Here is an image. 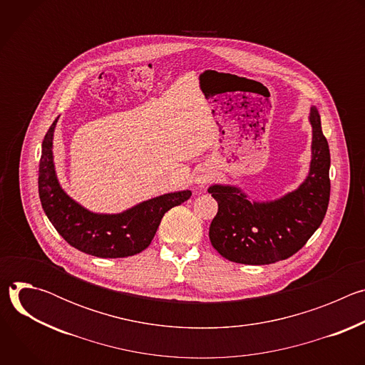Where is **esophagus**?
I'll return each mask as SVG.
<instances>
[{
    "label": "esophagus",
    "mask_w": 365,
    "mask_h": 365,
    "mask_svg": "<svg viewBox=\"0 0 365 365\" xmlns=\"http://www.w3.org/2000/svg\"><path fill=\"white\" fill-rule=\"evenodd\" d=\"M212 173L210 170H202L196 175L195 178V183L199 186V187H205L207 183H210L212 180Z\"/></svg>",
    "instance_id": "1"
}]
</instances>
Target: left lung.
<instances>
[{
    "label": "left lung",
    "mask_w": 365,
    "mask_h": 365,
    "mask_svg": "<svg viewBox=\"0 0 365 365\" xmlns=\"http://www.w3.org/2000/svg\"><path fill=\"white\" fill-rule=\"evenodd\" d=\"M312 160L309 175L284 196L258 202L237 186L212 185L207 192L218 202L210 227L214 248L230 262L262 266L297 252L321 227L329 203L331 154L317 107L310 108Z\"/></svg>",
    "instance_id": "left-lung-1"
}]
</instances>
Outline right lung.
Masks as SVG:
<instances>
[{"label": "right lung", "instance_id": "1", "mask_svg": "<svg viewBox=\"0 0 365 365\" xmlns=\"http://www.w3.org/2000/svg\"><path fill=\"white\" fill-rule=\"evenodd\" d=\"M58 118L41 144L38 196L48 221L76 250L101 257L123 258L145 250L163 215L187 200L190 190L165 193L140 202L120 214H96L73 200L61 186L53 162V134Z\"/></svg>", "mask_w": 365, "mask_h": 365}]
</instances>
